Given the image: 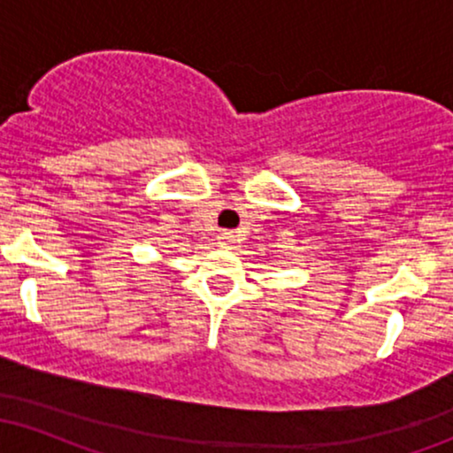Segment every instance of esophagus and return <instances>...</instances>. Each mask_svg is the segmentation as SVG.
<instances>
[{"label":"esophagus","mask_w":453,"mask_h":453,"mask_svg":"<svg viewBox=\"0 0 453 453\" xmlns=\"http://www.w3.org/2000/svg\"><path fill=\"white\" fill-rule=\"evenodd\" d=\"M232 242H234V236L230 232H223L221 236H219V244L221 247H232Z\"/></svg>","instance_id":"obj_1"}]
</instances>
